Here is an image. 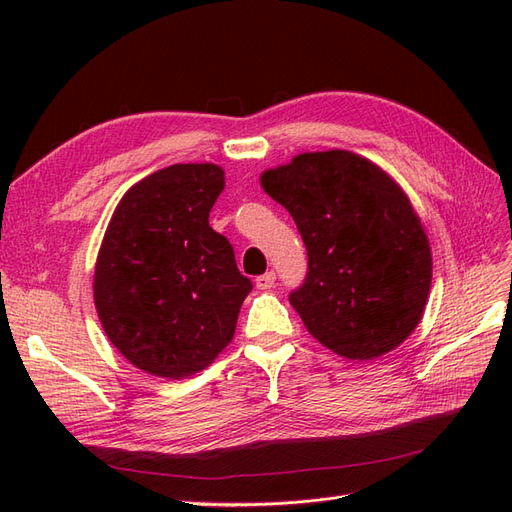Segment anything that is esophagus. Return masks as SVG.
I'll return each instance as SVG.
<instances>
[{
  "label": "esophagus",
  "instance_id": "esophagus-1",
  "mask_svg": "<svg viewBox=\"0 0 512 512\" xmlns=\"http://www.w3.org/2000/svg\"><path fill=\"white\" fill-rule=\"evenodd\" d=\"M273 284H275V273L273 271H267L265 275L256 277V288L258 290H269V288H273Z\"/></svg>",
  "mask_w": 512,
  "mask_h": 512
}]
</instances>
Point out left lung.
<instances>
[{
  "mask_svg": "<svg viewBox=\"0 0 512 512\" xmlns=\"http://www.w3.org/2000/svg\"><path fill=\"white\" fill-rule=\"evenodd\" d=\"M260 185L297 224L307 277L290 292L305 329L350 361L395 350L421 322L431 247L406 192L346 149L301 153Z\"/></svg>",
  "mask_w": 512,
  "mask_h": 512,
  "instance_id": "1",
  "label": "left lung"
}]
</instances>
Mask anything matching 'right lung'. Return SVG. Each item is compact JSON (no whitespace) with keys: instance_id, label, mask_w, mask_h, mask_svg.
<instances>
[{"instance_id":"add662e5","label":"right lung","mask_w":512,"mask_h":512,"mask_svg":"<svg viewBox=\"0 0 512 512\" xmlns=\"http://www.w3.org/2000/svg\"><path fill=\"white\" fill-rule=\"evenodd\" d=\"M222 190V166L173 164L134 183L104 232L96 312L113 346L151 376L209 367L252 292L232 245L209 226Z\"/></svg>"}]
</instances>
